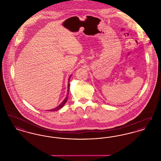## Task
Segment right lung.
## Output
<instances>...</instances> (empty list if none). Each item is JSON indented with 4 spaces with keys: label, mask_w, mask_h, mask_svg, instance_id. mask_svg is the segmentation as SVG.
<instances>
[{
    "label": "right lung",
    "mask_w": 161,
    "mask_h": 161,
    "mask_svg": "<svg viewBox=\"0 0 161 161\" xmlns=\"http://www.w3.org/2000/svg\"><path fill=\"white\" fill-rule=\"evenodd\" d=\"M70 77H69V80H70ZM68 95H67V97H66V98L64 100V101L61 103V104L58 106H57V107H56V108H55L54 109H51V110H50V111H51V112H53V111H55V110H58V109H60V108H61V107H63L64 106V105L66 104V101H67V100L68 99V94H69V84H68Z\"/></svg>",
    "instance_id": "1"
}]
</instances>
